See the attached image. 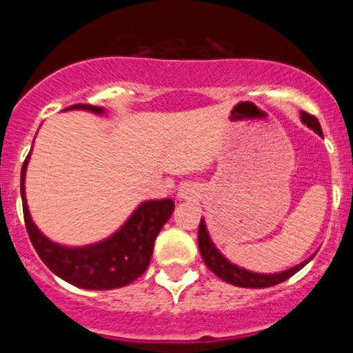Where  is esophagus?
<instances>
[{"label": "esophagus", "mask_w": 353, "mask_h": 353, "mask_svg": "<svg viewBox=\"0 0 353 353\" xmlns=\"http://www.w3.org/2000/svg\"><path fill=\"white\" fill-rule=\"evenodd\" d=\"M199 196L198 187L192 185V183H183L179 189V199L180 201H194Z\"/></svg>", "instance_id": "34e87169"}]
</instances>
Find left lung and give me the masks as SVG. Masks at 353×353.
Listing matches in <instances>:
<instances>
[{"label": "left lung", "mask_w": 353, "mask_h": 353, "mask_svg": "<svg viewBox=\"0 0 353 353\" xmlns=\"http://www.w3.org/2000/svg\"><path fill=\"white\" fill-rule=\"evenodd\" d=\"M301 121L304 123L305 127H310L311 130L318 134V136H322V127L318 123L316 118L313 114H307L304 111H301ZM198 245H199V252H201V258H203L205 265H207L208 269L215 274L217 277H221L223 281L230 283L233 286H240V288H269V286L279 285V283L286 281L293 274H297L302 267L310 263L313 260V256L316 254H311L307 260L301 261L295 267H290V269L281 270V272H254V270L244 269V267H240V265L233 263V261L228 260L224 256L223 252L217 249V245L214 244V240H212L210 233H208V228L205 219L201 217V223H199V230H198Z\"/></svg>", "instance_id": "1"}]
</instances>
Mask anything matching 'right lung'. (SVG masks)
Wrapping results in <instances>:
<instances>
[{"instance_id": "add662e5", "label": "right lung", "mask_w": 353, "mask_h": 353, "mask_svg": "<svg viewBox=\"0 0 353 353\" xmlns=\"http://www.w3.org/2000/svg\"><path fill=\"white\" fill-rule=\"evenodd\" d=\"M63 111H88L108 114L104 108L76 104ZM33 148V146H31ZM31 152L21 170V198H23L24 223L31 244L49 270L63 281L84 290H113L130 285L145 274L155 239L174 210L173 199H148L136 207L129 219L113 235L88 245H65L43 235L33 219L26 201V170Z\"/></svg>"}]
</instances>
